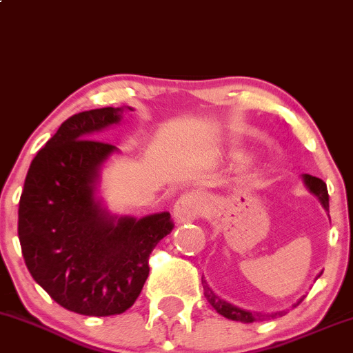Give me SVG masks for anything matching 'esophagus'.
I'll return each mask as SVG.
<instances>
[{"instance_id":"1","label":"esophagus","mask_w":353,"mask_h":353,"mask_svg":"<svg viewBox=\"0 0 353 353\" xmlns=\"http://www.w3.org/2000/svg\"><path fill=\"white\" fill-rule=\"evenodd\" d=\"M205 200L203 196L198 193H185L176 200L175 207H173V219L178 223H187V221L195 220L203 212Z\"/></svg>"}]
</instances>
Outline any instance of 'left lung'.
Returning a JSON list of instances; mask_svg holds the SVG:
<instances>
[{
	"mask_svg": "<svg viewBox=\"0 0 353 353\" xmlns=\"http://www.w3.org/2000/svg\"><path fill=\"white\" fill-rule=\"evenodd\" d=\"M303 178V183L305 187L310 190L314 195L319 198L320 203L323 205V208L328 212V192H327V185L325 181L320 180V178L316 176H312V175H302ZM322 275V273H320ZM319 275V276H320ZM201 283H203V290H205V296H207V300L212 305L213 308H215L216 312H219L220 315H223L225 319H230V320H235V322H243V323H253V322H262V320H270V319H276V316H282L285 315V312H275V314H256V312H248V310H243V308H239L235 307V305L225 302V300H221L219 295L213 294L212 288L208 287V283L205 282L203 279H201ZM303 299H300L299 302H296L294 307H296L300 302H302Z\"/></svg>",
	"mask_w": 353,
	"mask_h": 353,
	"instance_id": "left-lung-1",
	"label": "left lung"
}]
</instances>
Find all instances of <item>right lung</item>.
<instances>
[{"label":"right lung","instance_id":"1","mask_svg":"<svg viewBox=\"0 0 353 353\" xmlns=\"http://www.w3.org/2000/svg\"><path fill=\"white\" fill-rule=\"evenodd\" d=\"M121 113L108 106L63 121L31 161L19 198L28 270L54 302L80 315L128 310L148 279L150 253L173 230L168 212L118 219L97 196L101 165L117 146L93 134L120 123Z\"/></svg>","mask_w":353,"mask_h":353}]
</instances>
